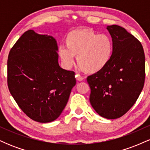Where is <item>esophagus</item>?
<instances>
[{"label": "esophagus", "mask_w": 150, "mask_h": 150, "mask_svg": "<svg viewBox=\"0 0 150 150\" xmlns=\"http://www.w3.org/2000/svg\"><path fill=\"white\" fill-rule=\"evenodd\" d=\"M75 77H76V80H78V81H82V80H84V77H82L80 75H78V74H77V75H75Z\"/></svg>", "instance_id": "esophagus-1"}]
</instances>
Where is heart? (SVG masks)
Returning <instances> with one entry per match:
<instances>
[{
  "label": "heart",
  "mask_w": 150,
  "mask_h": 150,
  "mask_svg": "<svg viewBox=\"0 0 150 150\" xmlns=\"http://www.w3.org/2000/svg\"><path fill=\"white\" fill-rule=\"evenodd\" d=\"M65 46L58 50V55L68 68L74 63L88 74L100 72L111 61L113 51L112 39L107 34H99L90 29L70 32L65 38Z\"/></svg>",
  "instance_id": "1"
}]
</instances>
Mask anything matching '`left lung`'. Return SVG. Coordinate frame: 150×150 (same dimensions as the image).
I'll return each mask as SVG.
<instances>
[{
	"label": "left lung",
	"instance_id": "obj_1",
	"mask_svg": "<svg viewBox=\"0 0 150 150\" xmlns=\"http://www.w3.org/2000/svg\"><path fill=\"white\" fill-rule=\"evenodd\" d=\"M113 51L108 64L87 77L89 101L98 114L115 119L126 113L140 96L145 80V57L140 41L120 26H108Z\"/></svg>",
	"mask_w": 150,
	"mask_h": 150
}]
</instances>
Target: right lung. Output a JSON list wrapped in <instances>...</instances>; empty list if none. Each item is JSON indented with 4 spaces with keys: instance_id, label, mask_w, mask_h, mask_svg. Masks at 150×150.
I'll return each mask as SVG.
<instances>
[{
    "instance_id": "add662e5",
    "label": "right lung",
    "mask_w": 150,
    "mask_h": 150,
    "mask_svg": "<svg viewBox=\"0 0 150 150\" xmlns=\"http://www.w3.org/2000/svg\"><path fill=\"white\" fill-rule=\"evenodd\" d=\"M58 46L51 36L25 32L10 49L8 87L31 119L49 123L61 115L76 84L75 72L61 68Z\"/></svg>"
}]
</instances>
